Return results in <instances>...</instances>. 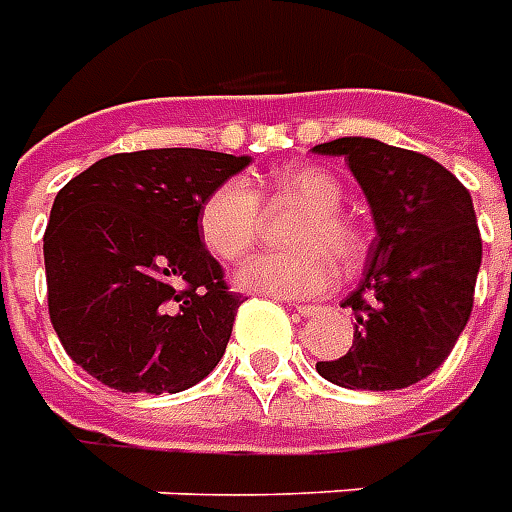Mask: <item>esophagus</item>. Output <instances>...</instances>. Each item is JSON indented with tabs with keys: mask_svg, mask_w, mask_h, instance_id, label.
Instances as JSON below:
<instances>
[{
	"mask_svg": "<svg viewBox=\"0 0 512 512\" xmlns=\"http://www.w3.org/2000/svg\"><path fill=\"white\" fill-rule=\"evenodd\" d=\"M318 310H321V305H296V313H299V316H316Z\"/></svg>",
	"mask_w": 512,
	"mask_h": 512,
	"instance_id": "esophagus-1",
	"label": "esophagus"
}]
</instances>
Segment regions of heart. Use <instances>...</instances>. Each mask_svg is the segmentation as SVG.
Listing matches in <instances>:
<instances>
[{"instance_id":"1","label":"heart","mask_w":512,"mask_h":512,"mask_svg":"<svg viewBox=\"0 0 512 512\" xmlns=\"http://www.w3.org/2000/svg\"><path fill=\"white\" fill-rule=\"evenodd\" d=\"M260 199L305 207L293 221L288 252H263L238 268V288L280 299H310L338 280V263L355 268L366 257V235L343 213V185L324 169H288L252 188L241 177L219 182L196 210V230L213 257L235 263L255 246Z\"/></svg>"}]
</instances>
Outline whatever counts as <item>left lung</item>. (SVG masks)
<instances>
[{
	"instance_id": "8db88e82",
	"label": "left lung",
	"mask_w": 512,
	"mask_h": 512,
	"mask_svg": "<svg viewBox=\"0 0 512 512\" xmlns=\"http://www.w3.org/2000/svg\"><path fill=\"white\" fill-rule=\"evenodd\" d=\"M313 152L343 155L377 227L363 282L341 305L355 316V343L316 363L318 374L352 391L407 388L449 357L474 307L482 238L471 194L432 157L374 138Z\"/></svg>"
}]
</instances>
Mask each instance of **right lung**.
I'll return each mask as SVG.
<instances>
[{"label":"right lung","mask_w":512,"mask_h":512,"mask_svg":"<svg viewBox=\"0 0 512 512\" xmlns=\"http://www.w3.org/2000/svg\"><path fill=\"white\" fill-rule=\"evenodd\" d=\"M249 157L144 149L69 180L44 232L49 318L107 388L177 393L216 368L244 299L196 230V210Z\"/></svg>","instance_id":"right-lung-1"}]
</instances>
